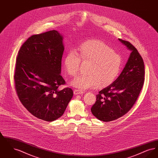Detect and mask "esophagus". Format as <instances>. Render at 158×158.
<instances>
[{
  "label": "esophagus",
  "instance_id": "34e87169",
  "mask_svg": "<svg viewBox=\"0 0 158 158\" xmlns=\"http://www.w3.org/2000/svg\"><path fill=\"white\" fill-rule=\"evenodd\" d=\"M83 93L82 90H79V89H75L74 90V94L75 95H78V94H82Z\"/></svg>",
  "mask_w": 158,
  "mask_h": 158
}]
</instances>
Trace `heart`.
I'll return each mask as SVG.
<instances>
[{
    "mask_svg": "<svg viewBox=\"0 0 158 158\" xmlns=\"http://www.w3.org/2000/svg\"><path fill=\"white\" fill-rule=\"evenodd\" d=\"M82 62L90 63L86 75H79L72 81L76 88L85 90L110 85L118 76L122 66V57L113 48L99 40L86 41L78 47L77 53L69 50L64 59V67L69 75L75 76Z\"/></svg>",
    "mask_w": 158,
    "mask_h": 158,
    "instance_id": "1",
    "label": "heart"
}]
</instances>
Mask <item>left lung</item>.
Listing matches in <instances>:
<instances>
[{
	"label": "left lung",
	"mask_w": 158,
	"mask_h": 158,
	"mask_svg": "<svg viewBox=\"0 0 158 158\" xmlns=\"http://www.w3.org/2000/svg\"><path fill=\"white\" fill-rule=\"evenodd\" d=\"M118 40L131 51L130 57L118 77L99 92L91 108L92 114L104 122L117 120L130 110L139 96L144 81L142 56L130 42Z\"/></svg>",
	"instance_id": "obj_1"
}]
</instances>
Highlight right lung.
<instances>
[{
	"label": "right lung",
	"mask_w": 158,
	"mask_h": 158,
	"mask_svg": "<svg viewBox=\"0 0 158 158\" xmlns=\"http://www.w3.org/2000/svg\"><path fill=\"white\" fill-rule=\"evenodd\" d=\"M63 37L56 30L28 38L16 57L15 88L23 106L39 119L53 121L64 113L73 97L60 75Z\"/></svg>",
	"instance_id": "add662e5"
}]
</instances>
